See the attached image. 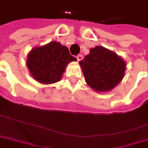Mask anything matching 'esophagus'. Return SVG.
<instances>
[{
	"label": "esophagus",
	"mask_w": 148,
	"mask_h": 148,
	"mask_svg": "<svg viewBox=\"0 0 148 148\" xmlns=\"http://www.w3.org/2000/svg\"><path fill=\"white\" fill-rule=\"evenodd\" d=\"M76 58H77L78 61H81V60H82L83 57H82V55H78V56L76 57Z\"/></svg>",
	"instance_id": "1"
}]
</instances>
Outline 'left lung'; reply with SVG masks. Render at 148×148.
Returning a JSON list of instances; mask_svg holds the SVG:
<instances>
[{
	"label": "left lung",
	"instance_id": "left-lung-1",
	"mask_svg": "<svg viewBox=\"0 0 148 148\" xmlns=\"http://www.w3.org/2000/svg\"><path fill=\"white\" fill-rule=\"evenodd\" d=\"M79 64L85 82L97 92L112 90L122 82L126 70L123 58L102 46L90 49Z\"/></svg>",
	"mask_w": 148,
	"mask_h": 148
}]
</instances>
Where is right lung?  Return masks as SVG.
<instances>
[{
	"instance_id": "obj_1",
	"label": "right lung",
	"mask_w": 148,
	"mask_h": 148,
	"mask_svg": "<svg viewBox=\"0 0 148 148\" xmlns=\"http://www.w3.org/2000/svg\"><path fill=\"white\" fill-rule=\"evenodd\" d=\"M76 60L70 55L67 47L53 41L34 47L27 55L26 66L35 81L42 84H51L59 82L67 65Z\"/></svg>"
}]
</instances>
